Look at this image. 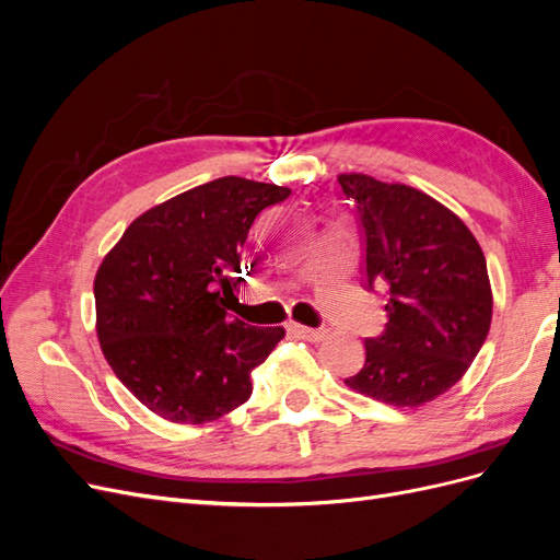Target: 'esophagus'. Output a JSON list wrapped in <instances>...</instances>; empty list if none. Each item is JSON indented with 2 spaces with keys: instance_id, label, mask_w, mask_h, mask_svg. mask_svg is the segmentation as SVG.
<instances>
[{
  "instance_id": "1",
  "label": "esophagus",
  "mask_w": 560,
  "mask_h": 560,
  "mask_svg": "<svg viewBox=\"0 0 560 560\" xmlns=\"http://www.w3.org/2000/svg\"><path fill=\"white\" fill-rule=\"evenodd\" d=\"M290 331L299 338H306V341H322L327 336L325 327H303V325H290Z\"/></svg>"
}]
</instances>
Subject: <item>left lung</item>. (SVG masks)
<instances>
[{
  "instance_id": "obj_1",
  "label": "left lung",
  "mask_w": 560,
  "mask_h": 560,
  "mask_svg": "<svg viewBox=\"0 0 560 560\" xmlns=\"http://www.w3.org/2000/svg\"><path fill=\"white\" fill-rule=\"evenodd\" d=\"M362 238V287L382 290L387 322L346 378L358 393L420 406L463 378L493 315L488 268L471 231L442 202L404 184L341 175Z\"/></svg>"
}]
</instances>
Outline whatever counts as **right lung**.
Here are the masks:
<instances>
[{
  "label": "right lung",
  "instance_id": "1",
  "mask_svg": "<svg viewBox=\"0 0 560 560\" xmlns=\"http://www.w3.org/2000/svg\"><path fill=\"white\" fill-rule=\"evenodd\" d=\"M290 189L219 177L151 208L95 276L97 338L116 378L173 422H208L252 395V369L284 336L226 313L245 282L241 247Z\"/></svg>",
  "mask_w": 560,
  "mask_h": 560
}]
</instances>
